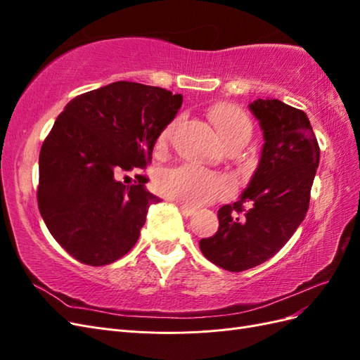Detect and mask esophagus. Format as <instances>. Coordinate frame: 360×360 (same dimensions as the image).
I'll return each instance as SVG.
<instances>
[{
  "instance_id": "34e87169",
  "label": "esophagus",
  "mask_w": 360,
  "mask_h": 360,
  "mask_svg": "<svg viewBox=\"0 0 360 360\" xmlns=\"http://www.w3.org/2000/svg\"><path fill=\"white\" fill-rule=\"evenodd\" d=\"M180 212L183 213V216H193L195 213H197V210L192 209V207H188V205H180Z\"/></svg>"
}]
</instances>
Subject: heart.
<instances>
[{
	"label": "heart",
	"mask_w": 360,
	"mask_h": 360,
	"mask_svg": "<svg viewBox=\"0 0 360 360\" xmlns=\"http://www.w3.org/2000/svg\"><path fill=\"white\" fill-rule=\"evenodd\" d=\"M212 118L225 146L248 143L252 135V123L249 117L236 106H217ZM174 127L176 122L163 129L160 141H167L172 135ZM155 184L162 195L189 207L209 204L231 192V183L228 179L193 163L160 169L156 174Z\"/></svg>",
	"instance_id": "obj_1"
}]
</instances>
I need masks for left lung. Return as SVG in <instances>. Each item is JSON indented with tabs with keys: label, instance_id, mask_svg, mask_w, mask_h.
Here are the masks:
<instances>
[{
	"label": "left lung",
	"instance_id": "8db88e82",
	"mask_svg": "<svg viewBox=\"0 0 360 360\" xmlns=\"http://www.w3.org/2000/svg\"><path fill=\"white\" fill-rule=\"evenodd\" d=\"M249 110L263 130L259 163L248 188L217 212L219 228L201 238L202 255L228 271L252 269L274 257L307 216L320 147L309 118L278 99Z\"/></svg>",
	"mask_w": 360,
	"mask_h": 360
}]
</instances>
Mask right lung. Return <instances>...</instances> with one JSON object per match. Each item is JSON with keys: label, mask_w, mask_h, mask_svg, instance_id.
Instances as JSON below:
<instances>
[{"label": "right lung", "mask_w": 360, "mask_h": 360, "mask_svg": "<svg viewBox=\"0 0 360 360\" xmlns=\"http://www.w3.org/2000/svg\"><path fill=\"white\" fill-rule=\"evenodd\" d=\"M181 102L159 86L118 81L64 106L40 150L37 202L73 258L105 266L134 248L148 207L160 198L146 189L144 176L127 188L115 177L147 167Z\"/></svg>", "instance_id": "add662e5"}]
</instances>
